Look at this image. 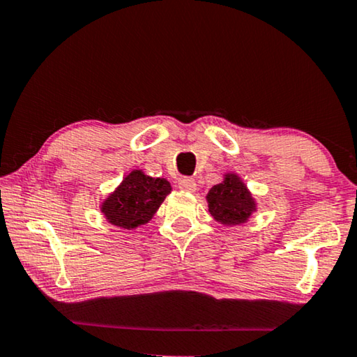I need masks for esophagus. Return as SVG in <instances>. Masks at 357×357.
I'll return each instance as SVG.
<instances>
[{"label": "esophagus", "mask_w": 357, "mask_h": 357, "mask_svg": "<svg viewBox=\"0 0 357 357\" xmlns=\"http://www.w3.org/2000/svg\"><path fill=\"white\" fill-rule=\"evenodd\" d=\"M179 189L184 192H195L197 189V183L192 178H183L179 181Z\"/></svg>", "instance_id": "1"}]
</instances>
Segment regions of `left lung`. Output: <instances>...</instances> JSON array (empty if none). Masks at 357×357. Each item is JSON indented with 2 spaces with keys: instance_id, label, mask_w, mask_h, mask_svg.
<instances>
[{
  "instance_id": "obj_1",
  "label": "left lung",
  "mask_w": 357,
  "mask_h": 357,
  "mask_svg": "<svg viewBox=\"0 0 357 357\" xmlns=\"http://www.w3.org/2000/svg\"><path fill=\"white\" fill-rule=\"evenodd\" d=\"M206 202L213 219L229 227L248 222L257 211L256 200L236 173H225L222 183L209 189Z\"/></svg>"
}]
</instances>
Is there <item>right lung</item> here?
<instances>
[{"instance_id":"right-lung-1","label":"right lung","mask_w":357,"mask_h":357,"mask_svg":"<svg viewBox=\"0 0 357 357\" xmlns=\"http://www.w3.org/2000/svg\"><path fill=\"white\" fill-rule=\"evenodd\" d=\"M172 192L165 178H151L143 169L130 172L100 206L106 220L116 227L132 230L148 224Z\"/></svg>"}]
</instances>
